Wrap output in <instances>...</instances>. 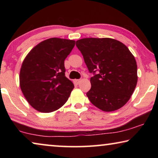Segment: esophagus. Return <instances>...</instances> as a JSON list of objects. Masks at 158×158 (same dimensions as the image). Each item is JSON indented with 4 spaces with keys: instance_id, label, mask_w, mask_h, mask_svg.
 Returning <instances> with one entry per match:
<instances>
[{
    "instance_id": "34e87169",
    "label": "esophagus",
    "mask_w": 158,
    "mask_h": 158,
    "mask_svg": "<svg viewBox=\"0 0 158 158\" xmlns=\"http://www.w3.org/2000/svg\"><path fill=\"white\" fill-rule=\"evenodd\" d=\"M74 82L75 84H79V83L80 82V79H74Z\"/></svg>"
}]
</instances>
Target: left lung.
Listing matches in <instances>:
<instances>
[{
    "label": "left lung",
    "mask_w": 158,
    "mask_h": 158,
    "mask_svg": "<svg viewBox=\"0 0 158 158\" xmlns=\"http://www.w3.org/2000/svg\"><path fill=\"white\" fill-rule=\"evenodd\" d=\"M90 73L91 88L86 93L93 105L104 111L121 108L137 83V62L128 48L111 38H84L76 42Z\"/></svg>",
    "instance_id": "1"
}]
</instances>
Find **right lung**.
<instances>
[{
  "instance_id": "obj_1",
  "label": "right lung",
  "mask_w": 158,
  "mask_h": 158,
  "mask_svg": "<svg viewBox=\"0 0 158 158\" xmlns=\"http://www.w3.org/2000/svg\"><path fill=\"white\" fill-rule=\"evenodd\" d=\"M75 41L47 39L36 45L21 65L20 87L28 102L37 111L49 113L68 100L74 84L65 77L64 61Z\"/></svg>"
}]
</instances>
